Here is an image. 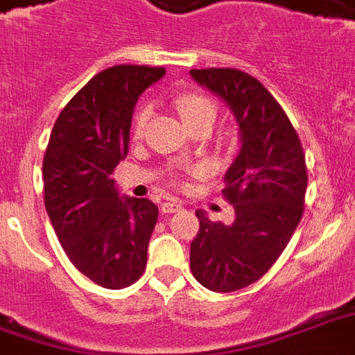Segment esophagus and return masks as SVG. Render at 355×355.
I'll list each match as a JSON object with an SVG mask.
<instances>
[{"label": "esophagus", "instance_id": "34e87169", "mask_svg": "<svg viewBox=\"0 0 355 355\" xmlns=\"http://www.w3.org/2000/svg\"><path fill=\"white\" fill-rule=\"evenodd\" d=\"M162 214H175V212H180L182 210V202L178 201H166L162 202Z\"/></svg>", "mask_w": 355, "mask_h": 355}]
</instances>
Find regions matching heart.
<instances>
[{"label":"heart","mask_w":355,"mask_h":355,"mask_svg":"<svg viewBox=\"0 0 355 355\" xmlns=\"http://www.w3.org/2000/svg\"><path fill=\"white\" fill-rule=\"evenodd\" d=\"M175 107L177 112L180 113V117L186 124L196 123L197 119L205 117V115H216V105L210 98L202 96V94L197 93H182L175 96ZM150 105L141 104L137 107V112L134 115V121H132V134L141 135L145 126H147L148 119H150Z\"/></svg>","instance_id":"1"}]
</instances>
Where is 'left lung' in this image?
Listing matches in <instances>:
<instances>
[{
	"label": "left lung",
	"mask_w": 355,
	"mask_h": 355,
	"mask_svg": "<svg viewBox=\"0 0 355 355\" xmlns=\"http://www.w3.org/2000/svg\"><path fill=\"white\" fill-rule=\"evenodd\" d=\"M189 74L231 107L242 145L223 188L234 220L225 225L197 210L189 268L208 291L234 292L261 279L296 231L307 189L305 154L279 102L253 76L236 69Z\"/></svg>",
	"instance_id": "1"
}]
</instances>
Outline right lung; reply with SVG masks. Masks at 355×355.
I'll return each mask as SVG.
<instances>
[{
	"label": "right lung",
	"instance_id": "1",
	"mask_svg": "<svg viewBox=\"0 0 355 355\" xmlns=\"http://www.w3.org/2000/svg\"><path fill=\"white\" fill-rule=\"evenodd\" d=\"M164 74L139 64L98 72L59 113L42 162L46 212L64 253L112 291L135 283L147 266L158 207L119 196L112 175L128 154L135 102Z\"/></svg>",
	"mask_w": 355,
	"mask_h": 355
}]
</instances>
